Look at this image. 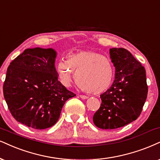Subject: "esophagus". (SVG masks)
<instances>
[{"mask_svg": "<svg viewBox=\"0 0 160 160\" xmlns=\"http://www.w3.org/2000/svg\"><path fill=\"white\" fill-rule=\"evenodd\" d=\"M80 98L83 99V100H86V99L88 98V97L86 96V95H80Z\"/></svg>", "mask_w": 160, "mask_h": 160, "instance_id": "obj_1", "label": "esophagus"}]
</instances>
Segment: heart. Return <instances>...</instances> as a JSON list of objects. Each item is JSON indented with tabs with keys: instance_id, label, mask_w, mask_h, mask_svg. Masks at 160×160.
<instances>
[{
	"instance_id": "1",
	"label": "heart",
	"mask_w": 160,
	"mask_h": 160,
	"mask_svg": "<svg viewBox=\"0 0 160 160\" xmlns=\"http://www.w3.org/2000/svg\"><path fill=\"white\" fill-rule=\"evenodd\" d=\"M60 81L68 86L75 78L79 86L92 94L101 93L112 86L115 69L110 58L99 52L80 51L60 60L57 65Z\"/></svg>"
}]
</instances>
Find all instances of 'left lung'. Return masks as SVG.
<instances>
[{
  "label": "left lung",
  "instance_id": "obj_1",
  "mask_svg": "<svg viewBox=\"0 0 160 160\" xmlns=\"http://www.w3.org/2000/svg\"><path fill=\"white\" fill-rule=\"evenodd\" d=\"M115 67L112 86L100 95V108L93 122L102 129H117L138 118L148 94L145 69L130 52L123 48H110Z\"/></svg>",
  "mask_w": 160,
  "mask_h": 160
}]
</instances>
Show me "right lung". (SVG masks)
<instances>
[{"mask_svg":"<svg viewBox=\"0 0 160 160\" xmlns=\"http://www.w3.org/2000/svg\"><path fill=\"white\" fill-rule=\"evenodd\" d=\"M52 48H26L11 62L3 86L14 118L35 129L52 127L66 101L76 96L58 80Z\"/></svg>","mask_w":160,"mask_h":160,"instance_id":"obj_1","label":"right lung"}]
</instances>
